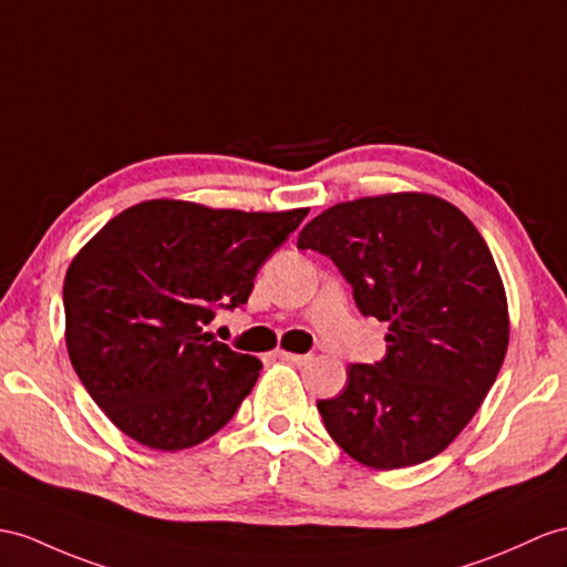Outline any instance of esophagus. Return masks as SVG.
I'll list each match as a JSON object with an SVG mask.
<instances>
[{
    "label": "esophagus",
    "instance_id": "esophagus-1",
    "mask_svg": "<svg viewBox=\"0 0 567 567\" xmlns=\"http://www.w3.org/2000/svg\"><path fill=\"white\" fill-rule=\"evenodd\" d=\"M276 355H279L281 361H286V363H293V365H306V363H310V361H312V355H310V353H291V351H284V349L276 351Z\"/></svg>",
    "mask_w": 567,
    "mask_h": 567
}]
</instances>
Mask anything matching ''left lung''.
<instances>
[{
    "instance_id": "left-lung-1",
    "label": "left lung",
    "mask_w": 567,
    "mask_h": 567,
    "mask_svg": "<svg viewBox=\"0 0 567 567\" xmlns=\"http://www.w3.org/2000/svg\"><path fill=\"white\" fill-rule=\"evenodd\" d=\"M331 261L363 315L388 322V355L347 368L317 409L331 440L390 472L450 447L498 378L509 341L495 259L457 206L425 192L339 202L298 236Z\"/></svg>"
}]
</instances>
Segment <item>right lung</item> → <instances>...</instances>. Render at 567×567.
<instances>
[{
	"instance_id": "obj_1",
	"label": "right lung",
	"mask_w": 567,
	"mask_h": 567,
	"mask_svg": "<svg viewBox=\"0 0 567 567\" xmlns=\"http://www.w3.org/2000/svg\"><path fill=\"white\" fill-rule=\"evenodd\" d=\"M306 216L148 199L81 247L64 276L69 361L124 435L177 452L233 419L261 361L204 327L216 308L245 306L259 267Z\"/></svg>"
}]
</instances>
